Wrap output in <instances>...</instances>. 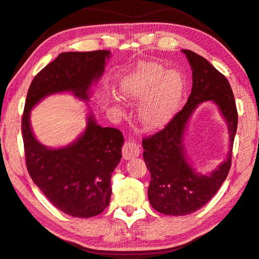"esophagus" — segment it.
<instances>
[{
    "label": "esophagus",
    "mask_w": 259,
    "mask_h": 259,
    "mask_svg": "<svg viewBox=\"0 0 259 259\" xmlns=\"http://www.w3.org/2000/svg\"><path fill=\"white\" fill-rule=\"evenodd\" d=\"M140 153L139 146L134 143V142H126L123 146V149H122V155H123L124 159H130L134 157H137Z\"/></svg>",
    "instance_id": "obj_1"
}]
</instances>
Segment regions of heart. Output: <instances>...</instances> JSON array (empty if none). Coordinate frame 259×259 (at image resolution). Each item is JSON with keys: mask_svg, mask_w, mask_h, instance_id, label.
Masks as SVG:
<instances>
[{"mask_svg": "<svg viewBox=\"0 0 259 259\" xmlns=\"http://www.w3.org/2000/svg\"><path fill=\"white\" fill-rule=\"evenodd\" d=\"M120 91L130 101H142L138 119L148 130L165 125L182 100L185 82L175 70L154 62H140L122 79Z\"/></svg>", "mask_w": 259, "mask_h": 259, "instance_id": "1", "label": "heart"}]
</instances>
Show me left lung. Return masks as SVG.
Returning <instances> with one entry per match:
<instances>
[{
    "instance_id": "obj_1",
    "label": "left lung",
    "mask_w": 259,
    "mask_h": 259,
    "mask_svg": "<svg viewBox=\"0 0 259 259\" xmlns=\"http://www.w3.org/2000/svg\"><path fill=\"white\" fill-rule=\"evenodd\" d=\"M192 70V88L186 105L165 128L143 140L144 161L150 172L148 199L154 209L165 215L182 216L203 207L222 186L231 166L232 147L238 126V112L231 86L207 60L182 50ZM210 100L227 122L228 156L209 174L191 165L183 144L190 117L199 104Z\"/></svg>"
}]
</instances>
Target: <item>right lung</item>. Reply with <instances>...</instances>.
I'll return each mask as SVG.
<instances>
[{
  "mask_svg": "<svg viewBox=\"0 0 259 259\" xmlns=\"http://www.w3.org/2000/svg\"><path fill=\"white\" fill-rule=\"evenodd\" d=\"M110 51L64 52L36 74L28 89L21 131L26 165L32 181L56 208L73 218H93L110 204L111 177L122 157L120 130L103 128L92 112L83 133L67 146L46 147L32 133L30 113L45 97L71 93L89 101Z\"/></svg>",
  "mask_w": 259,
  "mask_h": 259,
  "instance_id": "obj_1",
  "label": "right lung"
}]
</instances>
